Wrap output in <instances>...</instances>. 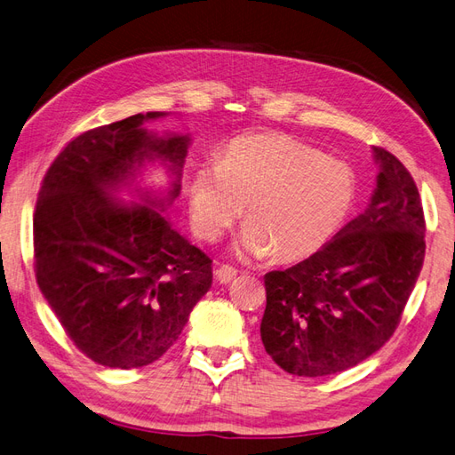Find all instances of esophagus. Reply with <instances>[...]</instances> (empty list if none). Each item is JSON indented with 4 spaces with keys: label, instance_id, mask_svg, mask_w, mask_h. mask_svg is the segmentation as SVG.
Wrapping results in <instances>:
<instances>
[{
    "label": "esophagus",
    "instance_id": "esophagus-1",
    "mask_svg": "<svg viewBox=\"0 0 455 455\" xmlns=\"http://www.w3.org/2000/svg\"><path fill=\"white\" fill-rule=\"evenodd\" d=\"M235 275H237V270L234 266H220L216 270V278L220 283H231L235 280Z\"/></svg>",
    "mask_w": 455,
    "mask_h": 455
}]
</instances>
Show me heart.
I'll return each instance as SVG.
<instances>
[{
    "label": "heart",
    "mask_w": 455,
    "mask_h": 455,
    "mask_svg": "<svg viewBox=\"0 0 455 455\" xmlns=\"http://www.w3.org/2000/svg\"><path fill=\"white\" fill-rule=\"evenodd\" d=\"M357 180L346 162L280 132L245 135L228 144L220 168L198 170L191 218L214 241L247 206L237 254L293 262L311 257L336 234L355 203Z\"/></svg>",
    "instance_id": "obj_1"
}]
</instances>
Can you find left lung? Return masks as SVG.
Returning <instances> with one entry per match:
<instances>
[{
	"mask_svg": "<svg viewBox=\"0 0 455 455\" xmlns=\"http://www.w3.org/2000/svg\"><path fill=\"white\" fill-rule=\"evenodd\" d=\"M376 189L363 214L287 270L264 275V349L285 372L326 376L355 367L392 338L425 260L417 185L374 147Z\"/></svg>",
	"mask_w": 455,
	"mask_h": 455,
	"instance_id": "obj_1",
	"label": "left lung"
}]
</instances>
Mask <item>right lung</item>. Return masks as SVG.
<instances>
[{"instance_id":"1","label":"right lung","mask_w":455,"mask_h":455,"mask_svg":"<svg viewBox=\"0 0 455 455\" xmlns=\"http://www.w3.org/2000/svg\"><path fill=\"white\" fill-rule=\"evenodd\" d=\"M148 112L83 132L44 175L35 212V272L71 341L109 369L160 359L212 285V260L162 212L181 191L189 135L158 137ZM147 163L172 177L164 196L128 188Z\"/></svg>"}]
</instances>
